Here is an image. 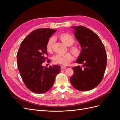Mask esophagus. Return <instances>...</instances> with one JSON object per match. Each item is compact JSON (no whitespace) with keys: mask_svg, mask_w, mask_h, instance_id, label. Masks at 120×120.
I'll return each instance as SVG.
<instances>
[{"mask_svg":"<svg viewBox=\"0 0 120 120\" xmlns=\"http://www.w3.org/2000/svg\"><path fill=\"white\" fill-rule=\"evenodd\" d=\"M66 68V67H64V66H61V70H64V69H65Z\"/></svg>","mask_w":120,"mask_h":120,"instance_id":"obj_1","label":"esophagus"}]
</instances>
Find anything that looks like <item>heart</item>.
Listing matches in <instances>:
<instances>
[{"label":"heart","instance_id":"heart-1","mask_svg":"<svg viewBox=\"0 0 120 120\" xmlns=\"http://www.w3.org/2000/svg\"><path fill=\"white\" fill-rule=\"evenodd\" d=\"M59 38L61 41L67 46H71L75 42V40L72 36L68 34L64 33L60 35ZM54 42V38H50L47 42L46 50L49 52H51L52 50L53 43ZM71 51L75 56H78L81 54V49L78 46H74L70 48ZM73 60V56L71 53H59L57 54L53 58V62L55 64L62 65L68 64Z\"/></svg>","mask_w":120,"mask_h":120}]
</instances>
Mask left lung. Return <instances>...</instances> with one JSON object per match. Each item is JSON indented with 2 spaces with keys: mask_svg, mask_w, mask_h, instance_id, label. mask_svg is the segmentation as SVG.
<instances>
[{
  "mask_svg": "<svg viewBox=\"0 0 120 120\" xmlns=\"http://www.w3.org/2000/svg\"><path fill=\"white\" fill-rule=\"evenodd\" d=\"M75 37L82 48L75 63L81 64L72 68L74 74L70 82L74 88L88 91L96 88L104 77L107 66V54L99 36L82 26H72Z\"/></svg>",
  "mask_w": 120,
  "mask_h": 120,
  "instance_id": "8db88e82",
  "label": "left lung"
}]
</instances>
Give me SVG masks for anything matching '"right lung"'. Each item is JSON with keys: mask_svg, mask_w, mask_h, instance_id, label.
Listing matches in <instances>:
<instances>
[{"mask_svg": "<svg viewBox=\"0 0 120 120\" xmlns=\"http://www.w3.org/2000/svg\"><path fill=\"white\" fill-rule=\"evenodd\" d=\"M56 30L50 28L34 30L23 39L17 52V64L21 77L27 88L34 93L49 91L60 71L61 67L57 64L49 68L42 65L48 56L47 42Z\"/></svg>", "mask_w": 120, "mask_h": 120, "instance_id": "1", "label": "right lung"}]
</instances>
